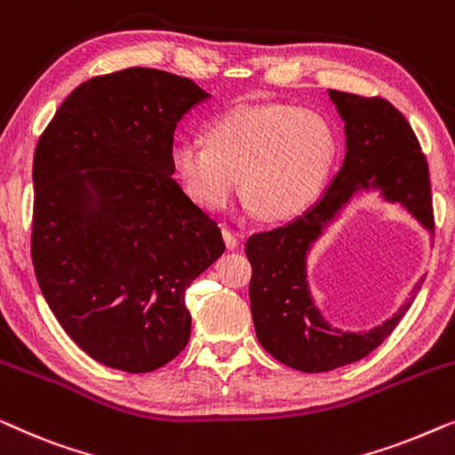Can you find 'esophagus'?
Wrapping results in <instances>:
<instances>
[{
    "label": "esophagus",
    "instance_id": "34e87169",
    "mask_svg": "<svg viewBox=\"0 0 455 455\" xmlns=\"http://www.w3.org/2000/svg\"><path fill=\"white\" fill-rule=\"evenodd\" d=\"M221 234H223V240H226V246L232 248V251H234V248L238 246V234H235L234 229H229V228H223Z\"/></svg>",
    "mask_w": 455,
    "mask_h": 455
}]
</instances>
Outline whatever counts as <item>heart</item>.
I'll use <instances>...</instances> for the list:
<instances>
[{
  "label": "heart",
  "mask_w": 455,
  "mask_h": 455,
  "mask_svg": "<svg viewBox=\"0 0 455 455\" xmlns=\"http://www.w3.org/2000/svg\"><path fill=\"white\" fill-rule=\"evenodd\" d=\"M338 157L333 124L285 103H246L215 116L207 140L178 139L173 172L204 211H220L238 188L265 220H285L308 207Z\"/></svg>",
  "instance_id": "heart-1"
}]
</instances>
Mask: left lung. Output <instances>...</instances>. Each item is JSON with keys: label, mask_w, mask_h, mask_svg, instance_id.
I'll list each match as a JSON object with an SVG mask.
<instances>
[{"label": "left lung", "mask_w": 455, "mask_h": 455, "mask_svg": "<svg viewBox=\"0 0 455 455\" xmlns=\"http://www.w3.org/2000/svg\"><path fill=\"white\" fill-rule=\"evenodd\" d=\"M346 128V157L333 182L313 207L285 226L252 234L246 257L252 265L251 313L260 346L302 372H325L369 356L406 315L412 300L371 331L331 327L315 307L307 282L313 242L358 190H381L425 226L435 228L428 165L406 117L381 97L329 91Z\"/></svg>", "instance_id": "left-lung-1"}]
</instances>
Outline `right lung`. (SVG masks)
<instances>
[{"mask_svg":"<svg viewBox=\"0 0 455 455\" xmlns=\"http://www.w3.org/2000/svg\"><path fill=\"white\" fill-rule=\"evenodd\" d=\"M190 78L126 68L76 86L35 148L33 254L45 300L97 363L151 372L184 350L190 283L226 251L173 176Z\"/></svg>","mask_w":455,"mask_h":455,"instance_id":"1","label":"right lung"}]
</instances>
